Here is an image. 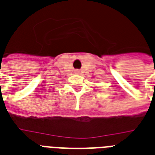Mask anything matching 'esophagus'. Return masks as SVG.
<instances>
[{
    "label": "esophagus",
    "mask_w": 155,
    "mask_h": 155,
    "mask_svg": "<svg viewBox=\"0 0 155 155\" xmlns=\"http://www.w3.org/2000/svg\"><path fill=\"white\" fill-rule=\"evenodd\" d=\"M76 72H79V71H76Z\"/></svg>",
    "instance_id": "34e87169"
}]
</instances>
